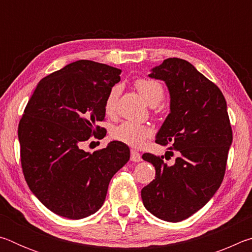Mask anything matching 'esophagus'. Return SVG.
Segmentation results:
<instances>
[{"label":"esophagus","instance_id":"obj_1","mask_svg":"<svg viewBox=\"0 0 252 252\" xmlns=\"http://www.w3.org/2000/svg\"><path fill=\"white\" fill-rule=\"evenodd\" d=\"M141 155L138 151L135 150H131V161L133 162H140L141 161Z\"/></svg>","mask_w":252,"mask_h":252}]
</instances>
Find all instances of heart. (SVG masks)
<instances>
[{"label": "heart", "mask_w": 252, "mask_h": 252, "mask_svg": "<svg viewBox=\"0 0 252 252\" xmlns=\"http://www.w3.org/2000/svg\"><path fill=\"white\" fill-rule=\"evenodd\" d=\"M135 88L149 105L157 106L163 100V88H162V85L159 82H157L155 80L138 79L135 81ZM120 91V87L116 85V87L111 89L108 95H106L104 102V110L108 114H112L116 111ZM151 133L152 130L149 126L131 121L122 122L120 126L114 127L112 131V135L114 139L134 148L141 147L143 142L151 135Z\"/></svg>", "instance_id": "b5f03b06"}]
</instances>
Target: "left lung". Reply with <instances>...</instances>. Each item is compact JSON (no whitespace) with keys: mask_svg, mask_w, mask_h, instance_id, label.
Listing matches in <instances>:
<instances>
[{"mask_svg":"<svg viewBox=\"0 0 252 252\" xmlns=\"http://www.w3.org/2000/svg\"><path fill=\"white\" fill-rule=\"evenodd\" d=\"M148 76L168 88L170 113L156 142L171 144L177 158L168 165L163 157L144 153L156 179L141 190V197L157 218L179 222L206 206L223 180L232 143L227 102L219 88L186 60H164Z\"/></svg>","mask_w":252,"mask_h":252,"instance_id":"1","label":"left lung"}]
</instances>
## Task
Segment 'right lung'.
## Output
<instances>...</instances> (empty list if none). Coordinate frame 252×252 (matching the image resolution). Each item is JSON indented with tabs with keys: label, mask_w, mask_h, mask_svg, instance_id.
Returning <instances> with one entry per match:
<instances>
[{
	"label": "right lung",
	"mask_w": 252,
	"mask_h": 252,
	"mask_svg": "<svg viewBox=\"0 0 252 252\" xmlns=\"http://www.w3.org/2000/svg\"><path fill=\"white\" fill-rule=\"evenodd\" d=\"M121 70L79 60L37 83L19 125L21 163L30 190L57 215L83 219L103 204L111 179L130 159L129 147L111 141L93 153L82 149L104 138V102ZM98 133H96V131Z\"/></svg>",
	"instance_id": "add662e5"
}]
</instances>
